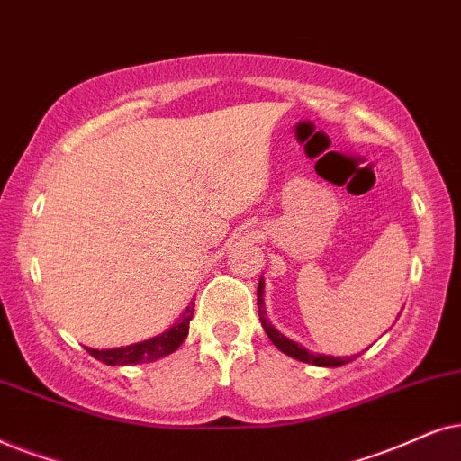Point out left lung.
Returning <instances> with one entry per match:
<instances>
[{
  "label": "left lung",
  "instance_id": "8db88e82",
  "mask_svg": "<svg viewBox=\"0 0 461 461\" xmlns=\"http://www.w3.org/2000/svg\"><path fill=\"white\" fill-rule=\"evenodd\" d=\"M257 308H259V321L263 324V329H266L269 339H272V343L280 349V352L291 356V358H297V360H302V363L316 365V366H341V365L352 363L354 358H358V354L343 356V358H339V356L335 358V356L314 354V352H310V349L299 346V343L291 341L288 337L278 333V330L272 327V322H269L267 316H266V303H263V278L259 280V286H257Z\"/></svg>",
  "mask_w": 461,
  "mask_h": 461
}]
</instances>
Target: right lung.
I'll list each match as a JSON object with an SVG mask.
<instances>
[{"instance_id": "obj_1", "label": "right lung", "mask_w": 461, "mask_h": 461, "mask_svg": "<svg viewBox=\"0 0 461 461\" xmlns=\"http://www.w3.org/2000/svg\"><path fill=\"white\" fill-rule=\"evenodd\" d=\"M194 302L187 305V310L183 312V316L176 321L173 327L164 333H159L151 339L140 341V343H132V346L126 348H112V349H95V348H86L90 356H95L96 360L101 363L112 365V366H120V365H140V363H153V360L164 358V356L173 354L175 349H179V346L185 341V337L189 333V321L194 316Z\"/></svg>"}]
</instances>
